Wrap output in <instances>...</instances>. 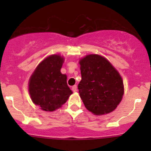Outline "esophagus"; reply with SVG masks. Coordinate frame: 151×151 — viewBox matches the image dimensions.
Wrapping results in <instances>:
<instances>
[{"label": "esophagus", "instance_id": "obj_1", "mask_svg": "<svg viewBox=\"0 0 151 151\" xmlns=\"http://www.w3.org/2000/svg\"><path fill=\"white\" fill-rule=\"evenodd\" d=\"M71 89H72V91H74V92H76V91H77V85H74V86H72V88H71Z\"/></svg>", "mask_w": 151, "mask_h": 151}]
</instances>
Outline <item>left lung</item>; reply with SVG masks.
Instances as JSON below:
<instances>
[{
	"label": "left lung",
	"instance_id": "obj_1",
	"mask_svg": "<svg viewBox=\"0 0 151 151\" xmlns=\"http://www.w3.org/2000/svg\"><path fill=\"white\" fill-rule=\"evenodd\" d=\"M82 80L79 93L88 110L97 115L112 112L124 93L118 71L99 55H88L80 60Z\"/></svg>",
	"mask_w": 151,
	"mask_h": 151
}]
</instances>
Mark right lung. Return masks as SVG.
<instances>
[{"instance_id": "add662e5", "label": "right lung", "mask_w": 151, "mask_h": 151, "mask_svg": "<svg viewBox=\"0 0 151 151\" xmlns=\"http://www.w3.org/2000/svg\"><path fill=\"white\" fill-rule=\"evenodd\" d=\"M63 61L59 55L49 56L38 65L29 80L32 101L45 111L52 112L61 107L72 93L66 75L60 72Z\"/></svg>"}]
</instances>
